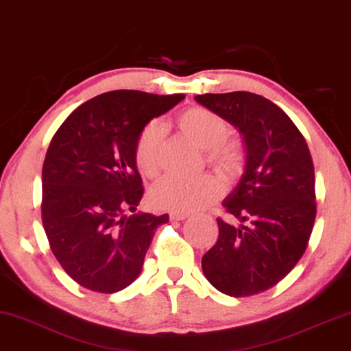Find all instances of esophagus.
Masks as SVG:
<instances>
[{
    "label": "esophagus",
    "mask_w": 351,
    "mask_h": 351,
    "mask_svg": "<svg viewBox=\"0 0 351 351\" xmlns=\"http://www.w3.org/2000/svg\"><path fill=\"white\" fill-rule=\"evenodd\" d=\"M169 218L172 221H180V220H185V218H188V213H185V212H169Z\"/></svg>",
    "instance_id": "1"
}]
</instances>
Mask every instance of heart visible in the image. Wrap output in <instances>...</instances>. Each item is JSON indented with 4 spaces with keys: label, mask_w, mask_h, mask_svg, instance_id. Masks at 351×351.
<instances>
[{
    "label": "heart",
    "mask_w": 351,
    "mask_h": 351,
    "mask_svg": "<svg viewBox=\"0 0 351 351\" xmlns=\"http://www.w3.org/2000/svg\"><path fill=\"white\" fill-rule=\"evenodd\" d=\"M177 125L186 138L206 152V161L213 171L231 180L241 174L245 165V150L239 141L226 139L230 123L220 114L195 106L182 110ZM163 126L147 123L134 142V163L149 179L160 174L163 166ZM221 184L212 176L195 179L167 176L152 188L150 201L158 209L172 212H195L212 204L221 195Z\"/></svg>",
    "instance_id": "heart-1"
}]
</instances>
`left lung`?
I'll return each instance as SVG.
<instances>
[{
    "label": "left lung",
    "instance_id": "8db88e82",
    "mask_svg": "<svg viewBox=\"0 0 351 351\" xmlns=\"http://www.w3.org/2000/svg\"><path fill=\"white\" fill-rule=\"evenodd\" d=\"M195 99L237 126L247 145L245 174L223 201L247 225L217 218L218 239L202 256V272L228 296H253L277 285L308 245L317 217L312 155L293 120L261 95L231 91Z\"/></svg>",
    "mask_w": 351,
    "mask_h": 351
}]
</instances>
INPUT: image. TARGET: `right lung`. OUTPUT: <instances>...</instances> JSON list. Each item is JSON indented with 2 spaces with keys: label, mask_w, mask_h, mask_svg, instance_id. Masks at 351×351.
<instances>
[{
  "label": "right lung",
  "mask_w": 351,
  "mask_h": 351,
  "mask_svg": "<svg viewBox=\"0 0 351 351\" xmlns=\"http://www.w3.org/2000/svg\"><path fill=\"white\" fill-rule=\"evenodd\" d=\"M185 95L115 90L80 104L53 134L43 166L40 217L50 250L80 287L117 293L141 274L167 213H134L144 195L138 133Z\"/></svg>",
  "instance_id": "add662e5"
}]
</instances>
